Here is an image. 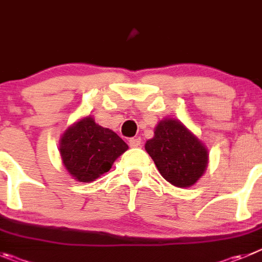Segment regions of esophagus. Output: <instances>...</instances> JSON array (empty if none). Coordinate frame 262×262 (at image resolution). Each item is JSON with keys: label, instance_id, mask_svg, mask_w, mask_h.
Segmentation results:
<instances>
[{"label": "esophagus", "instance_id": "esophagus-1", "mask_svg": "<svg viewBox=\"0 0 262 262\" xmlns=\"http://www.w3.org/2000/svg\"><path fill=\"white\" fill-rule=\"evenodd\" d=\"M140 145H141L140 137H134V138H130V140H129V146H130V147H138Z\"/></svg>", "mask_w": 262, "mask_h": 262}]
</instances>
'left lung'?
I'll use <instances>...</instances> for the list:
<instances>
[{
    "instance_id": "1",
    "label": "left lung",
    "mask_w": 262,
    "mask_h": 262,
    "mask_svg": "<svg viewBox=\"0 0 262 262\" xmlns=\"http://www.w3.org/2000/svg\"><path fill=\"white\" fill-rule=\"evenodd\" d=\"M154 133L145 148L160 175L175 187L193 185L206 169L209 154L205 146L176 120L160 121Z\"/></svg>"
}]
</instances>
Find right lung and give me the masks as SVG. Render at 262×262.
<instances>
[{
	"instance_id": "add662e5",
	"label": "right lung",
	"mask_w": 262,
	"mask_h": 262,
	"mask_svg": "<svg viewBox=\"0 0 262 262\" xmlns=\"http://www.w3.org/2000/svg\"><path fill=\"white\" fill-rule=\"evenodd\" d=\"M128 145L115 132L98 125L90 116L75 122L62 134L61 158L70 175L90 183L111 169Z\"/></svg>"
}]
</instances>
